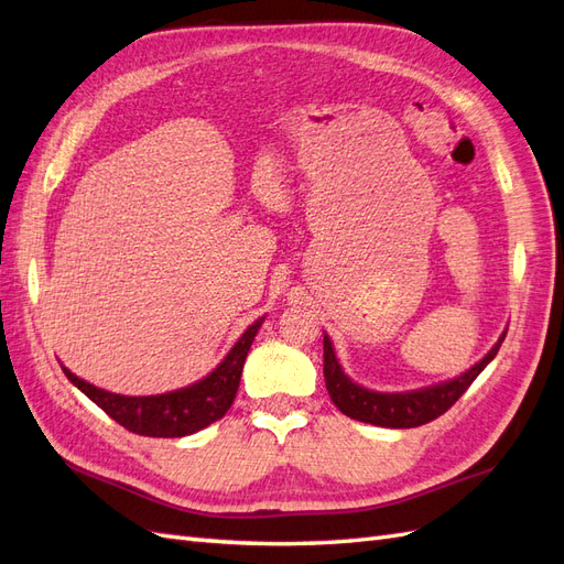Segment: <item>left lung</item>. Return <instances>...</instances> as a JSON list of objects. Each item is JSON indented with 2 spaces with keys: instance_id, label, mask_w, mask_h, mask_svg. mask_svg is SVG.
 <instances>
[{
  "instance_id": "8db88e82",
  "label": "left lung",
  "mask_w": 564,
  "mask_h": 564,
  "mask_svg": "<svg viewBox=\"0 0 564 564\" xmlns=\"http://www.w3.org/2000/svg\"><path fill=\"white\" fill-rule=\"evenodd\" d=\"M505 334L498 338L494 348L488 350L484 359H479L471 369H467L459 377L443 381L429 388H420V391H408V393H379L369 391V388L355 383L348 379L338 365L334 345L330 338L324 336V379H326V391L334 400V405L348 414L350 420L373 424V426H386V429H414L438 420L443 412L451 410L455 402L467 391L471 381L479 377L486 369V365L494 359L500 350V343L505 340Z\"/></svg>"
}]
</instances>
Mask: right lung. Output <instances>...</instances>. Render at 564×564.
Here are the masks:
<instances>
[{"label": "right lung", "instance_id": "1", "mask_svg": "<svg viewBox=\"0 0 564 564\" xmlns=\"http://www.w3.org/2000/svg\"><path fill=\"white\" fill-rule=\"evenodd\" d=\"M262 322L264 316L257 319L252 326H248V330L238 338V343L230 348V352L221 359V365L212 373H207L205 379H199L193 386L181 388V391H171L162 395H119L78 379L76 373L66 367L62 369L78 391L88 395L97 408H102L113 422H119L123 429L138 433V436H191V433L221 420L228 408L234 405L245 357H248L250 345Z\"/></svg>", "mask_w": 564, "mask_h": 564}]
</instances>
